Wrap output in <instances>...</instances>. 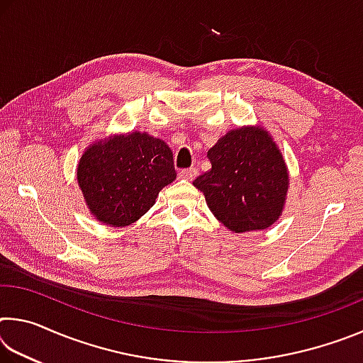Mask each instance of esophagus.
Masks as SVG:
<instances>
[{"label": "esophagus", "mask_w": 363, "mask_h": 363, "mask_svg": "<svg viewBox=\"0 0 363 363\" xmlns=\"http://www.w3.org/2000/svg\"><path fill=\"white\" fill-rule=\"evenodd\" d=\"M196 174H199V171H196L195 168H189V169H181L179 171V177H181V179H186V181L195 179Z\"/></svg>", "instance_id": "34e87169"}]
</instances>
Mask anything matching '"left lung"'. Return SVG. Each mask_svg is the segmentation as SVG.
Returning a JSON list of instances; mask_svg holds the SVG:
<instances>
[{
    "label": "left lung",
    "mask_w": 363,
    "mask_h": 363,
    "mask_svg": "<svg viewBox=\"0 0 363 363\" xmlns=\"http://www.w3.org/2000/svg\"><path fill=\"white\" fill-rule=\"evenodd\" d=\"M211 169L194 181L233 233L262 230L281 216L290 186L284 155L261 126L232 130L208 150Z\"/></svg>",
    "instance_id": "left-lung-1"
}]
</instances>
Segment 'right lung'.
Listing matches in <instances>:
<instances>
[{
  "instance_id": "right-lung-1",
  "label": "right lung",
  "mask_w": 363,
  "mask_h": 363,
  "mask_svg": "<svg viewBox=\"0 0 363 363\" xmlns=\"http://www.w3.org/2000/svg\"><path fill=\"white\" fill-rule=\"evenodd\" d=\"M174 179L168 144L140 131L96 140L86 147L77 167L86 206L110 227L136 223L155 205L160 190Z\"/></svg>"
}]
</instances>
